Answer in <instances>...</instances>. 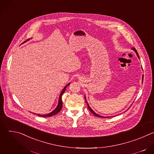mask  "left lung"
I'll return each instance as SVG.
<instances>
[{"instance_id": "8db88e82", "label": "left lung", "mask_w": 154, "mask_h": 154, "mask_svg": "<svg viewBox=\"0 0 154 154\" xmlns=\"http://www.w3.org/2000/svg\"><path fill=\"white\" fill-rule=\"evenodd\" d=\"M133 49H134V51H135V52H136V54H137V57L139 58V55H138V52H137V51L135 49V48H133ZM86 104H87V106H88V109H90V111L94 115H95V116H97V117H99V118H107V117H104V116H100V115H97V114H96L93 109L90 108V106H89V105H88V103H87V102L86 101ZM109 118V117H108Z\"/></svg>"}]
</instances>
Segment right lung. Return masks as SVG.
<instances>
[{
  "label": "right lung",
  "mask_w": 154,
  "mask_h": 154,
  "mask_svg": "<svg viewBox=\"0 0 154 154\" xmlns=\"http://www.w3.org/2000/svg\"><path fill=\"white\" fill-rule=\"evenodd\" d=\"M25 42H26V41H25ZM69 84H70V83H69L64 88H63V91H61V94H60V97H59L58 104L57 108L54 109V110L53 112H52L51 113H49V114L45 115H37L39 116H42V117H51V116H54V115H55L57 114L58 112H60V111L61 110V108H62V106H63V102H62V99H61L62 95H63V93H64L66 89V86H68V85H69Z\"/></svg>",
  "instance_id": "obj_1"
}]
</instances>
